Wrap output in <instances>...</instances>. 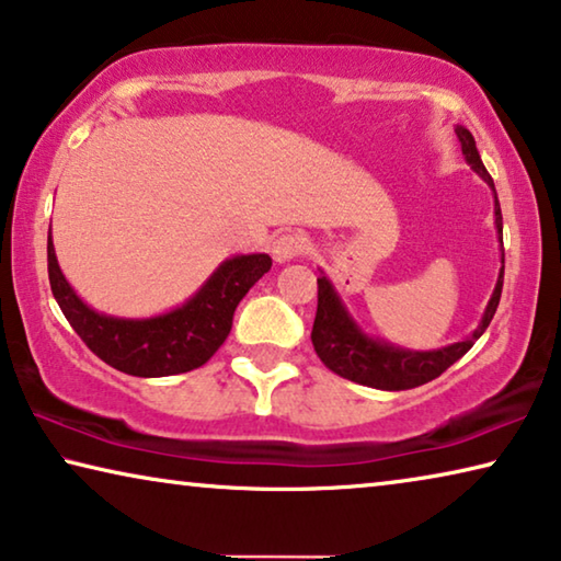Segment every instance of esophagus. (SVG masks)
I'll return each mask as SVG.
<instances>
[{
	"mask_svg": "<svg viewBox=\"0 0 561 561\" xmlns=\"http://www.w3.org/2000/svg\"><path fill=\"white\" fill-rule=\"evenodd\" d=\"M308 251V240L298 232H286V236H278L273 240L271 253L275 263H288L293 257L304 255Z\"/></svg>",
	"mask_w": 561,
	"mask_h": 561,
	"instance_id": "obj_1",
	"label": "esophagus"
}]
</instances>
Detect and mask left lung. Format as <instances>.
I'll return each mask as SVG.
<instances>
[{
    "mask_svg": "<svg viewBox=\"0 0 561 561\" xmlns=\"http://www.w3.org/2000/svg\"><path fill=\"white\" fill-rule=\"evenodd\" d=\"M456 137L461 142V154L463 160L469 162L471 170L484 180L494 193V226H496V238L499 243H504L502 232V208H499V197L494 191V180L484 168V162L479 158L477 142H473V135L467 127L456 125ZM502 286H504V245H502V268H499V278L494 293H491L489 304L484 308V316L477 329H473L467 339L459 343H451V346L434 348V351H411L401 348L396 343H389L383 339H376V335H368L360 323L353 318L348 306L343 304L341 293L335 290L333 280L321 271V278H318V310L313 331H310V341H313V348L318 358L329 366L333 374L348 378L353 383L370 386V389L381 391H407L416 389V386H424L434 381L436 376H442L446 368L456 364L463 353H467L473 343L481 339V333L489 329L491 318L496 313L499 298H502Z\"/></svg>",
    "mask_w": 561,
    "mask_h": 561,
    "instance_id": "1",
    "label": "left lung"
}]
</instances>
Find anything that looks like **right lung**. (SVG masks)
I'll use <instances>...</instances> for the list:
<instances>
[{
    "label": "right lung",
    "mask_w": 561,
    "mask_h": 561,
    "mask_svg": "<svg viewBox=\"0 0 561 561\" xmlns=\"http://www.w3.org/2000/svg\"><path fill=\"white\" fill-rule=\"evenodd\" d=\"M271 255L226 257L185 304L148 318L107 316L77 296L57 263L51 230L47 271L57 306L88 348L123 374L160 378L208 364L232 329V313L248 290L271 271Z\"/></svg>",
    "instance_id": "obj_1"
}]
</instances>
